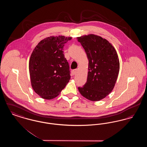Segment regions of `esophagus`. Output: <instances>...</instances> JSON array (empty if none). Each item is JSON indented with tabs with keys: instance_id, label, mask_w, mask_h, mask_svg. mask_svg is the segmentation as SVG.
Returning a JSON list of instances; mask_svg holds the SVG:
<instances>
[{
	"instance_id": "34e87169",
	"label": "esophagus",
	"mask_w": 147,
	"mask_h": 147,
	"mask_svg": "<svg viewBox=\"0 0 147 147\" xmlns=\"http://www.w3.org/2000/svg\"><path fill=\"white\" fill-rule=\"evenodd\" d=\"M77 69H74V70H72V74H73V75H75V74L77 73Z\"/></svg>"
}]
</instances>
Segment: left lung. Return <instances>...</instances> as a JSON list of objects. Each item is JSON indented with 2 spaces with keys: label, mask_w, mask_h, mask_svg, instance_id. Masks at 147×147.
<instances>
[{
  "label": "left lung",
  "mask_w": 147,
  "mask_h": 147,
  "mask_svg": "<svg viewBox=\"0 0 147 147\" xmlns=\"http://www.w3.org/2000/svg\"><path fill=\"white\" fill-rule=\"evenodd\" d=\"M89 60L87 81L78 90L82 96L92 101H99L112 91L117 80L119 58L114 47L106 39L96 35L78 37Z\"/></svg>",
  "instance_id": "obj_1"
}]
</instances>
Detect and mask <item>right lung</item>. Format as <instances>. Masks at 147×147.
I'll use <instances>...</instances> for the list:
<instances>
[{"instance_id": "add662e5", "label": "right lung", "mask_w": 147, "mask_h": 147, "mask_svg": "<svg viewBox=\"0 0 147 147\" xmlns=\"http://www.w3.org/2000/svg\"><path fill=\"white\" fill-rule=\"evenodd\" d=\"M71 38L63 36L47 37L32 52L29 61L31 85L41 98H56L70 80L69 65L63 48Z\"/></svg>"}]
</instances>
